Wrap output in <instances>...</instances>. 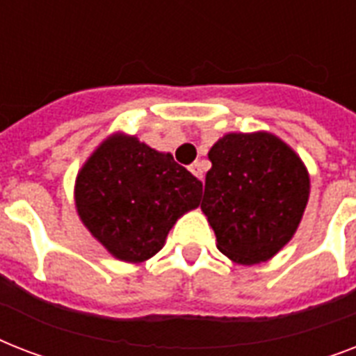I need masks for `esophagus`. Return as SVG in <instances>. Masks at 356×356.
Instances as JSON below:
<instances>
[{"instance_id":"1","label":"esophagus","mask_w":356,"mask_h":356,"mask_svg":"<svg viewBox=\"0 0 356 356\" xmlns=\"http://www.w3.org/2000/svg\"><path fill=\"white\" fill-rule=\"evenodd\" d=\"M190 172L194 173L195 177L203 181V164H201V162H194V164L190 166Z\"/></svg>"}]
</instances>
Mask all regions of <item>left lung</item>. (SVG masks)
<instances>
[{"label": "left lung", "mask_w": 356, "mask_h": 356, "mask_svg": "<svg viewBox=\"0 0 356 356\" xmlns=\"http://www.w3.org/2000/svg\"><path fill=\"white\" fill-rule=\"evenodd\" d=\"M209 161L201 211L218 249L238 264L270 260L292 240L309 203L303 161L264 131L225 134L211 147Z\"/></svg>", "instance_id": "8db88e82"}]
</instances>
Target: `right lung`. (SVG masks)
Returning a JSON list of instances; mask_svg holds the SVG:
<instances>
[{"label": "right lung", "instance_id": "obj_1", "mask_svg": "<svg viewBox=\"0 0 356 356\" xmlns=\"http://www.w3.org/2000/svg\"><path fill=\"white\" fill-rule=\"evenodd\" d=\"M201 181L136 136L103 140L75 179L81 222L123 262H144L162 249L170 229L200 205Z\"/></svg>", "mask_w": 356, "mask_h": 356}]
</instances>
